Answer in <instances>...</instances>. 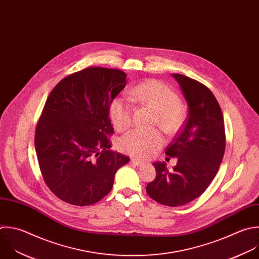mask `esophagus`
I'll return each instance as SVG.
<instances>
[{
	"label": "esophagus",
	"mask_w": 259,
	"mask_h": 259,
	"mask_svg": "<svg viewBox=\"0 0 259 259\" xmlns=\"http://www.w3.org/2000/svg\"><path fill=\"white\" fill-rule=\"evenodd\" d=\"M131 162H132L133 164L137 165V166H140V165H144V164H145L144 161H141V160L136 159V158H132V159H131Z\"/></svg>",
	"instance_id": "1"
}]
</instances>
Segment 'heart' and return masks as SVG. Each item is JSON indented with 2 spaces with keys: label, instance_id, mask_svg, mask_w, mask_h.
Here are the masks:
<instances>
[{
  "label": "heart",
  "instance_id": "1",
  "mask_svg": "<svg viewBox=\"0 0 259 259\" xmlns=\"http://www.w3.org/2000/svg\"><path fill=\"white\" fill-rule=\"evenodd\" d=\"M129 96L155 113L154 123L165 133H174L181 126L184 110L178 103V96L161 82L144 81L129 91ZM110 118L118 131H124L131 125L132 105L123 98H116L110 106ZM163 144L156 130L142 131L134 129L126 133L119 141L121 151L133 156L145 158L153 154Z\"/></svg>",
  "mask_w": 259,
  "mask_h": 259
}]
</instances>
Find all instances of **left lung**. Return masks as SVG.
Returning <instances> with one entry per match:
<instances>
[{
  "label": "left lung",
  "instance_id": "8db88e82",
  "mask_svg": "<svg viewBox=\"0 0 259 259\" xmlns=\"http://www.w3.org/2000/svg\"><path fill=\"white\" fill-rule=\"evenodd\" d=\"M187 103L185 124L165 154L177 157L169 171L164 161L152 164L155 179L146 186L147 194L167 206H181L200 196L215 177L225 153V124L220 105L202 83L173 74Z\"/></svg>",
  "mask_w": 259,
  "mask_h": 259
}]
</instances>
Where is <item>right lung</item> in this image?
<instances>
[{
	"label": "right lung",
	"instance_id": "right-lung-1",
	"mask_svg": "<svg viewBox=\"0 0 259 259\" xmlns=\"http://www.w3.org/2000/svg\"><path fill=\"white\" fill-rule=\"evenodd\" d=\"M125 72L90 67L61 80L50 94L35 130L41 175L61 200L92 205L113 188L130 158L110 150L113 100L127 84Z\"/></svg>",
	"mask_w": 259,
	"mask_h": 259
}]
</instances>
